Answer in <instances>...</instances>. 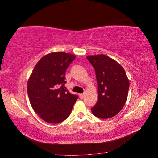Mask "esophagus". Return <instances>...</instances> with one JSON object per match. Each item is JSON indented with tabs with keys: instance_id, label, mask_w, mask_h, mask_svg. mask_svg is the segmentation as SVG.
<instances>
[{
	"instance_id": "34e87169",
	"label": "esophagus",
	"mask_w": 158,
	"mask_h": 158,
	"mask_svg": "<svg viewBox=\"0 0 158 158\" xmlns=\"http://www.w3.org/2000/svg\"><path fill=\"white\" fill-rule=\"evenodd\" d=\"M84 95H85V94L84 93H83V94H80L79 95H80V99H82L84 97Z\"/></svg>"
}]
</instances>
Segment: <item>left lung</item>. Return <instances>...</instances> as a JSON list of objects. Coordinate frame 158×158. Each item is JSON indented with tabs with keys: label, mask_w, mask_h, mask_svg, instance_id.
I'll return each mask as SVG.
<instances>
[{
	"label": "left lung",
	"mask_w": 158,
	"mask_h": 158,
	"mask_svg": "<svg viewBox=\"0 0 158 158\" xmlns=\"http://www.w3.org/2000/svg\"><path fill=\"white\" fill-rule=\"evenodd\" d=\"M95 72L98 102L92 108L94 116L109 118L120 112L126 103L129 80L125 70L117 61L105 55L88 56Z\"/></svg>",
	"instance_id": "left-lung-1"
}]
</instances>
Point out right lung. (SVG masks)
<instances>
[{
	"instance_id": "right-lung-1",
	"label": "right lung",
	"mask_w": 158,
	"mask_h": 158,
	"mask_svg": "<svg viewBox=\"0 0 158 158\" xmlns=\"http://www.w3.org/2000/svg\"><path fill=\"white\" fill-rule=\"evenodd\" d=\"M75 58V55L63 52H51L40 60L28 80L27 91L31 106L47 123L64 121L78 98L64 87L66 70Z\"/></svg>"
}]
</instances>
